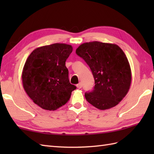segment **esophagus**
Masks as SVG:
<instances>
[{
	"mask_svg": "<svg viewBox=\"0 0 154 154\" xmlns=\"http://www.w3.org/2000/svg\"><path fill=\"white\" fill-rule=\"evenodd\" d=\"M77 87L78 88V89H81V88L82 87V84H81V83L77 84Z\"/></svg>",
	"mask_w": 154,
	"mask_h": 154,
	"instance_id": "obj_1",
	"label": "esophagus"
}]
</instances>
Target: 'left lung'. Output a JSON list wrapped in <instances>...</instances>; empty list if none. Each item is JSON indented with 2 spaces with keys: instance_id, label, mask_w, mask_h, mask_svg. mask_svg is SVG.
Listing matches in <instances>:
<instances>
[{
  "instance_id": "left-lung-1",
  "label": "left lung",
  "mask_w": 154,
  "mask_h": 154,
  "mask_svg": "<svg viewBox=\"0 0 154 154\" xmlns=\"http://www.w3.org/2000/svg\"><path fill=\"white\" fill-rule=\"evenodd\" d=\"M76 54L89 65L94 79V89L85 93L86 100L100 110L117 105L128 92L132 81L131 69L122 49L94 41L80 45Z\"/></svg>"
}]
</instances>
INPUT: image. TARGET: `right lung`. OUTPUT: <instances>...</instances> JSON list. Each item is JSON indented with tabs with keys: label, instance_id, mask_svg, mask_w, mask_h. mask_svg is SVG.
I'll use <instances>...</instances> for the list:
<instances>
[{
	"label": "right lung",
	"instance_id": "1",
	"mask_svg": "<svg viewBox=\"0 0 154 154\" xmlns=\"http://www.w3.org/2000/svg\"><path fill=\"white\" fill-rule=\"evenodd\" d=\"M71 45L54 44L38 48L26 61L22 74L23 87L42 109L55 110L66 104L76 87L69 80L65 61Z\"/></svg>",
	"mask_w": 154,
	"mask_h": 154
}]
</instances>
